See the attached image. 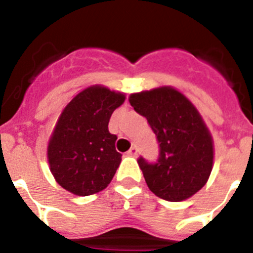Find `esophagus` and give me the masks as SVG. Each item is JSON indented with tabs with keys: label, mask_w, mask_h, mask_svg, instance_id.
Returning <instances> with one entry per match:
<instances>
[{
	"label": "esophagus",
	"mask_w": 253,
	"mask_h": 253,
	"mask_svg": "<svg viewBox=\"0 0 253 253\" xmlns=\"http://www.w3.org/2000/svg\"><path fill=\"white\" fill-rule=\"evenodd\" d=\"M137 151H139L137 148H136V146H132V148L127 151V155H129V157H136V155H137Z\"/></svg>",
	"instance_id": "esophagus-1"
}]
</instances>
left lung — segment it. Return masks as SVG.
<instances>
[{
	"instance_id": "left-lung-1",
	"label": "left lung",
	"mask_w": 253,
	"mask_h": 253,
	"mask_svg": "<svg viewBox=\"0 0 253 253\" xmlns=\"http://www.w3.org/2000/svg\"><path fill=\"white\" fill-rule=\"evenodd\" d=\"M128 100L159 142L157 163L137 160L148 187L172 203L190 199L205 186L214 166V141L201 114L172 86L133 93Z\"/></svg>"
}]
</instances>
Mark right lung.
I'll list each match as a JSON object with an SVG mask.
<instances>
[{"label":"right lung","instance_id":"obj_1","mask_svg":"<svg viewBox=\"0 0 253 253\" xmlns=\"http://www.w3.org/2000/svg\"><path fill=\"white\" fill-rule=\"evenodd\" d=\"M125 99V93L91 85L62 109L48 141L47 158L54 179L66 191L89 196L111 183L122 155L108 124Z\"/></svg>","mask_w":253,"mask_h":253}]
</instances>
